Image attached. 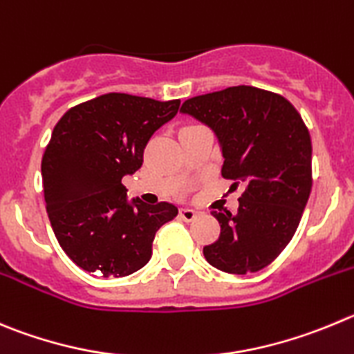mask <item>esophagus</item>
<instances>
[{"label":"esophagus","mask_w":354,"mask_h":354,"mask_svg":"<svg viewBox=\"0 0 354 354\" xmlns=\"http://www.w3.org/2000/svg\"><path fill=\"white\" fill-rule=\"evenodd\" d=\"M197 216H199V213H197L196 209H190V207H183V209H180V218L181 220H185V222H194Z\"/></svg>","instance_id":"1"}]
</instances>
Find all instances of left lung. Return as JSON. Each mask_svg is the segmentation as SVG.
<instances>
[{
	"label": "left lung",
	"mask_w": 354,
	"mask_h": 354,
	"mask_svg": "<svg viewBox=\"0 0 354 354\" xmlns=\"http://www.w3.org/2000/svg\"><path fill=\"white\" fill-rule=\"evenodd\" d=\"M183 113L209 125L222 147V176L243 188L237 213L211 211L220 237L204 246L207 262L229 274L257 272L292 241L313 187L311 136L283 95L237 85L196 95Z\"/></svg>",
	"instance_id": "left-lung-1"
}]
</instances>
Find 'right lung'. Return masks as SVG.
<instances>
[{
	"instance_id": "1",
	"label": "right lung",
	"mask_w": 354,
	"mask_h": 354,
	"mask_svg": "<svg viewBox=\"0 0 354 354\" xmlns=\"http://www.w3.org/2000/svg\"><path fill=\"white\" fill-rule=\"evenodd\" d=\"M180 99L155 101L110 92L69 108L41 158L52 230L66 255L87 272L124 277L148 263L155 234L178 214L169 203H127L122 178L136 173L151 134Z\"/></svg>"
}]
</instances>
